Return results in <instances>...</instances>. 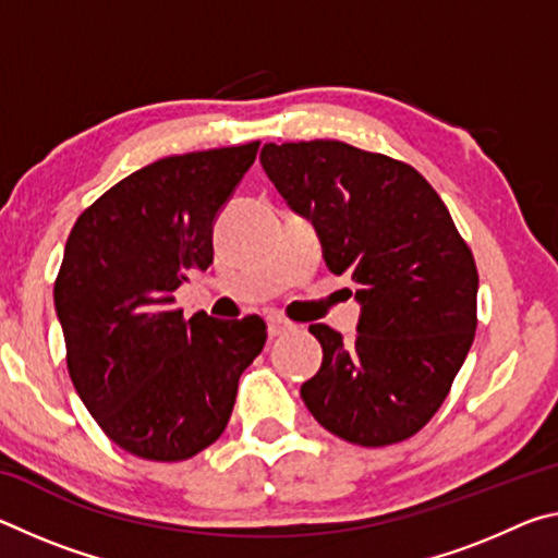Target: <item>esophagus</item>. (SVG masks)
<instances>
[{"label":"esophagus","mask_w":558,"mask_h":558,"mask_svg":"<svg viewBox=\"0 0 558 558\" xmlns=\"http://www.w3.org/2000/svg\"><path fill=\"white\" fill-rule=\"evenodd\" d=\"M288 329H292V325L288 323V319L276 317V315H270V317H268V335H270V339H276V337H280V335H286Z\"/></svg>","instance_id":"obj_1"}]
</instances>
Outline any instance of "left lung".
Here are the masks:
<instances>
[{
	"label": "left lung",
	"mask_w": 558,
	"mask_h": 558,
	"mask_svg": "<svg viewBox=\"0 0 558 558\" xmlns=\"http://www.w3.org/2000/svg\"><path fill=\"white\" fill-rule=\"evenodd\" d=\"M260 165L315 226L327 268L356 282V339L310 325L323 366L300 396L317 423L354 446L411 438L433 418L477 327V268L426 179L337 140L268 143Z\"/></svg>",
	"instance_id": "left-lung-1"
}]
</instances>
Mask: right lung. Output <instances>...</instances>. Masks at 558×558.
I'll return each instance as SVG.
<instances>
[{
    "label": "right lung",
    "mask_w": 558,
    "mask_h": 558,
    "mask_svg": "<svg viewBox=\"0 0 558 558\" xmlns=\"http://www.w3.org/2000/svg\"><path fill=\"white\" fill-rule=\"evenodd\" d=\"M258 143L157 159L78 216L53 286L71 381L122 450L177 462L231 418L266 344L258 315L184 319L172 292L214 260V221Z\"/></svg>",
    "instance_id": "add662e5"
}]
</instances>
